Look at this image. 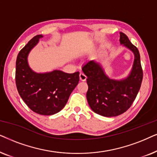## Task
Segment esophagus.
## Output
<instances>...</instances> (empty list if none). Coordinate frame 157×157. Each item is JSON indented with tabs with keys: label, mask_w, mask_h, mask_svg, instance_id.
<instances>
[{
	"label": "esophagus",
	"mask_w": 157,
	"mask_h": 157,
	"mask_svg": "<svg viewBox=\"0 0 157 157\" xmlns=\"http://www.w3.org/2000/svg\"><path fill=\"white\" fill-rule=\"evenodd\" d=\"M87 79V76L83 72L80 73V80L81 81H85Z\"/></svg>",
	"instance_id": "1"
}]
</instances>
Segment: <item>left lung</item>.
<instances>
[{
    "instance_id": "obj_1",
    "label": "left lung",
    "mask_w": 157,
    "mask_h": 157,
    "mask_svg": "<svg viewBox=\"0 0 157 157\" xmlns=\"http://www.w3.org/2000/svg\"><path fill=\"white\" fill-rule=\"evenodd\" d=\"M120 42L135 55L132 70L125 80H114L106 76L99 64L87 62L82 70L87 77V100L95 113L113 117L124 113L131 107L139 93L143 80L139 52L124 33H120Z\"/></svg>"
}]
</instances>
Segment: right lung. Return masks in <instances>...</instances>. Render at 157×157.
I'll return each instance as SVG.
<instances>
[{"label":"right lung","instance_id":"obj_1","mask_svg":"<svg viewBox=\"0 0 157 157\" xmlns=\"http://www.w3.org/2000/svg\"><path fill=\"white\" fill-rule=\"evenodd\" d=\"M42 35L33 37L21 50L16 62V84L27 106L36 113L50 116L59 112L79 82V72L68 74L59 70L39 74L29 67L27 57Z\"/></svg>","mask_w":157,"mask_h":157}]
</instances>
